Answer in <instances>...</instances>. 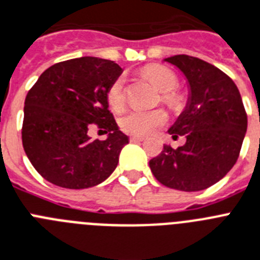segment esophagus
Instances as JSON below:
<instances>
[{"label":"esophagus","mask_w":260,"mask_h":260,"mask_svg":"<svg viewBox=\"0 0 260 260\" xmlns=\"http://www.w3.org/2000/svg\"><path fill=\"white\" fill-rule=\"evenodd\" d=\"M130 141H132V142H142V141H145V138H142V137H135V135H133V137H130Z\"/></svg>","instance_id":"esophagus-1"}]
</instances>
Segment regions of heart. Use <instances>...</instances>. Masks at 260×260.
<instances>
[{"instance_id": "b5f03b06", "label": "heart", "mask_w": 260, "mask_h": 260, "mask_svg": "<svg viewBox=\"0 0 260 260\" xmlns=\"http://www.w3.org/2000/svg\"><path fill=\"white\" fill-rule=\"evenodd\" d=\"M146 74L151 79V82L162 91V101L171 107L179 105V96L174 93L178 86L177 76L170 69L165 66L153 65L146 69ZM107 102L113 110H121L125 106V77L121 76L111 83L107 90ZM167 121L166 111L151 110H132L125 114L119 121V126L125 133L135 137H146L164 126Z\"/></svg>"}]
</instances>
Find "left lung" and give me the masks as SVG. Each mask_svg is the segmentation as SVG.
Returning <instances> with one entry per match:
<instances>
[{
  "label": "left lung",
  "instance_id": "obj_1",
  "mask_svg": "<svg viewBox=\"0 0 260 260\" xmlns=\"http://www.w3.org/2000/svg\"><path fill=\"white\" fill-rule=\"evenodd\" d=\"M187 81L188 98L177 121L169 128L173 138L186 137L177 150L164 145L150 160L154 177L182 191H199L219 182L237 162L247 115L233 79L209 62L181 54L165 58Z\"/></svg>",
  "mask_w": 260,
  "mask_h": 260
}]
</instances>
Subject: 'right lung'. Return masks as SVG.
Wrapping results in <instances>:
<instances>
[{"label": "right lung", "instance_id": "add662e5", "mask_svg": "<svg viewBox=\"0 0 260 260\" xmlns=\"http://www.w3.org/2000/svg\"><path fill=\"white\" fill-rule=\"evenodd\" d=\"M114 61L81 57L46 69L25 98L22 145L34 169L50 183L87 188L115 170L128 137L109 111L107 90L122 74ZM96 124L105 141L87 135Z\"/></svg>", "mask_w": 260, "mask_h": 260}]
</instances>
